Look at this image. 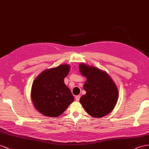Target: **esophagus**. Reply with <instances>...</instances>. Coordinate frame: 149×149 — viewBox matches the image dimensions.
<instances>
[{"instance_id": "esophagus-1", "label": "esophagus", "mask_w": 149, "mask_h": 149, "mask_svg": "<svg viewBox=\"0 0 149 149\" xmlns=\"http://www.w3.org/2000/svg\"><path fill=\"white\" fill-rule=\"evenodd\" d=\"M80 98V95H79L75 96V100H76V101H79Z\"/></svg>"}]
</instances>
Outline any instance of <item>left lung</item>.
<instances>
[{
  "label": "left lung",
  "instance_id": "1",
  "mask_svg": "<svg viewBox=\"0 0 149 149\" xmlns=\"http://www.w3.org/2000/svg\"><path fill=\"white\" fill-rule=\"evenodd\" d=\"M79 71L87 80L83 88L86 93L80 99L86 112L91 116L100 118L111 112L118 97V88L110 76L102 70L84 63L79 65Z\"/></svg>",
  "mask_w": 149,
  "mask_h": 149
}]
</instances>
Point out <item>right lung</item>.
Wrapping results in <instances>:
<instances>
[{
  "label": "right lung",
  "instance_id": "1",
  "mask_svg": "<svg viewBox=\"0 0 149 149\" xmlns=\"http://www.w3.org/2000/svg\"><path fill=\"white\" fill-rule=\"evenodd\" d=\"M70 66L62 64L44 70L33 80L31 100L35 108L45 116L58 117L73 102L74 97L64 83Z\"/></svg>",
  "mask_w": 149,
  "mask_h": 149
}]
</instances>
